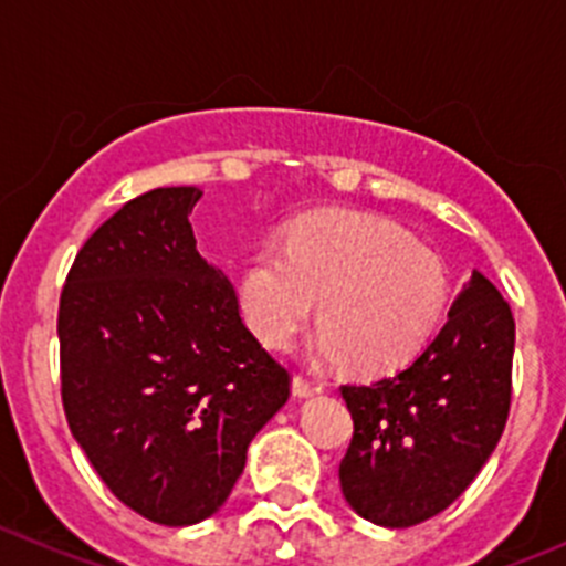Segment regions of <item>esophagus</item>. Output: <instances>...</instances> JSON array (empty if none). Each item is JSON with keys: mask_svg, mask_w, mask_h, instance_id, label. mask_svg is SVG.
<instances>
[{"mask_svg": "<svg viewBox=\"0 0 566 566\" xmlns=\"http://www.w3.org/2000/svg\"><path fill=\"white\" fill-rule=\"evenodd\" d=\"M315 385L310 382L307 377H301V374H295L293 377V396H298V399H307V396H313L315 394Z\"/></svg>", "mask_w": 566, "mask_h": 566, "instance_id": "obj_1", "label": "esophagus"}]
</instances>
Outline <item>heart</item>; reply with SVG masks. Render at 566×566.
Instances as JSON below:
<instances>
[{
  "instance_id": "heart-1",
  "label": "heart",
  "mask_w": 566,
  "mask_h": 566,
  "mask_svg": "<svg viewBox=\"0 0 566 566\" xmlns=\"http://www.w3.org/2000/svg\"><path fill=\"white\" fill-rule=\"evenodd\" d=\"M447 301L438 253L355 211L298 220L284 245L259 248L240 279L242 313L268 346L287 348L321 307L318 357L366 377L408 366L436 335Z\"/></svg>"
}]
</instances>
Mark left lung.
Listing matches in <instances>:
<instances>
[{
	"label": "left lung",
	"instance_id": "8db88e82",
	"mask_svg": "<svg viewBox=\"0 0 566 566\" xmlns=\"http://www.w3.org/2000/svg\"><path fill=\"white\" fill-rule=\"evenodd\" d=\"M514 315L474 271L436 340L402 371L343 385L355 436L343 497L363 520L410 527L450 509L497 447L511 410Z\"/></svg>",
	"mask_w": 566,
	"mask_h": 566
}]
</instances>
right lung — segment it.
<instances>
[{
	"label": "right lung",
	"mask_w": 566,
	"mask_h": 566,
	"mask_svg": "<svg viewBox=\"0 0 566 566\" xmlns=\"http://www.w3.org/2000/svg\"><path fill=\"white\" fill-rule=\"evenodd\" d=\"M195 187L128 200L77 251L57 307L69 430L119 503L158 525L211 516L290 374L195 245Z\"/></svg>",
	"instance_id": "add662e5"
}]
</instances>
